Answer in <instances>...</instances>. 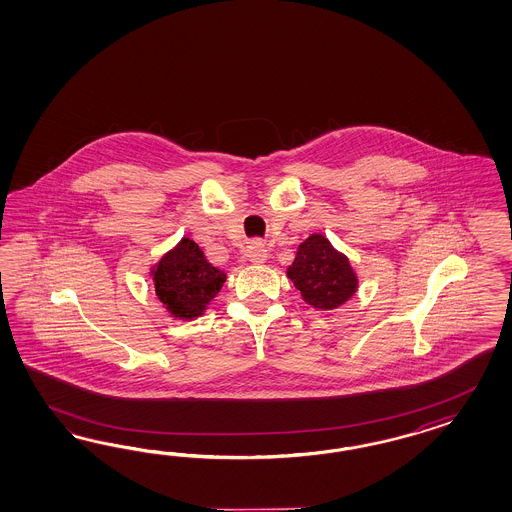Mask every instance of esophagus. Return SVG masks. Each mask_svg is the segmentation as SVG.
Instances as JSON below:
<instances>
[{"label": "esophagus", "mask_w": 512, "mask_h": 512, "mask_svg": "<svg viewBox=\"0 0 512 512\" xmlns=\"http://www.w3.org/2000/svg\"><path fill=\"white\" fill-rule=\"evenodd\" d=\"M246 257L253 264H263L268 259V249L264 246L263 242H251L248 249H246Z\"/></svg>", "instance_id": "esophagus-1"}]
</instances>
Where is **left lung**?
<instances>
[{"label":"left lung","instance_id":"obj_1","mask_svg":"<svg viewBox=\"0 0 512 512\" xmlns=\"http://www.w3.org/2000/svg\"><path fill=\"white\" fill-rule=\"evenodd\" d=\"M287 278L313 310L330 311L357 295L358 276L351 261L325 234L313 233L296 249Z\"/></svg>","mask_w":512,"mask_h":512}]
</instances>
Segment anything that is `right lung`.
<instances>
[{"mask_svg": "<svg viewBox=\"0 0 512 512\" xmlns=\"http://www.w3.org/2000/svg\"><path fill=\"white\" fill-rule=\"evenodd\" d=\"M150 276L157 300L178 321L204 315L227 279V274L208 263L202 249L187 236L152 266Z\"/></svg>", "mask_w": 512, "mask_h": 512, "instance_id": "1", "label": "right lung"}]
</instances>
